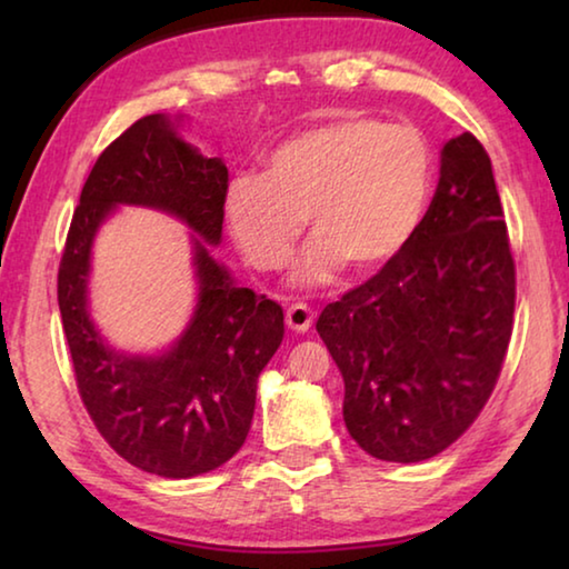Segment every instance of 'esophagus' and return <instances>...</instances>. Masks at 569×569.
<instances>
[{"instance_id": "1", "label": "esophagus", "mask_w": 569, "mask_h": 569, "mask_svg": "<svg viewBox=\"0 0 569 569\" xmlns=\"http://www.w3.org/2000/svg\"><path fill=\"white\" fill-rule=\"evenodd\" d=\"M313 323V311L306 303H293L286 311V326L296 333H306Z\"/></svg>"}]
</instances>
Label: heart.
Listing matches in <instances>:
<instances>
[{"label":"heart","instance_id":"b5f03b06","mask_svg":"<svg viewBox=\"0 0 569 569\" xmlns=\"http://www.w3.org/2000/svg\"><path fill=\"white\" fill-rule=\"evenodd\" d=\"M431 192V150L411 124L341 118L291 134L261 176L226 192V220L246 261L281 271L308 218L296 283H331L343 266L369 276L389 266L417 233Z\"/></svg>","mask_w":569,"mask_h":569}]
</instances>
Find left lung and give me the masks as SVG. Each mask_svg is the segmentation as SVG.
<instances>
[{"instance_id":"left-lung-1","label":"left lung","mask_w":569,"mask_h":569,"mask_svg":"<svg viewBox=\"0 0 569 569\" xmlns=\"http://www.w3.org/2000/svg\"><path fill=\"white\" fill-rule=\"evenodd\" d=\"M512 316L515 261L492 160L461 132L441 148L435 200L407 248L316 321L343 377L351 439L401 465L445 451L492 393Z\"/></svg>"}]
</instances>
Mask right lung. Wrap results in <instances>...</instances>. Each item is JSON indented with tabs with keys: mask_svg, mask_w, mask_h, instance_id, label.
Wrapping results in <instances>:
<instances>
[{
	"mask_svg": "<svg viewBox=\"0 0 569 569\" xmlns=\"http://www.w3.org/2000/svg\"><path fill=\"white\" fill-rule=\"evenodd\" d=\"M180 120L148 114L104 148L67 233L57 301L80 397L104 441L132 467L168 479L213 471L243 447L256 387L283 341V308L236 283L210 246L223 238L228 168L180 138ZM120 204L152 207L191 230L199 296L160 355L120 352L89 316L91 246Z\"/></svg>",
	"mask_w": 569,
	"mask_h": 569,
	"instance_id": "obj_1",
	"label": "right lung"
}]
</instances>
